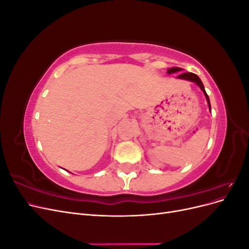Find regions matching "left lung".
I'll use <instances>...</instances> for the list:
<instances>
[{"instance_id":"1","label":"left lung","mask_w":249,"mask_h":249,"mask_svg":"<svg viewBox=\"0 0 249 249\" xmlns=\"http://www.w3.org/2000/svg\"><path fill=\"white\" fill-rule=\"evenodd\" d=\"M182 71V70L179 69V67H172V69H169V70L167 71V72H168V73H173V72H178V71ZM178 78H179V79H184V80H188V81H191V82L196 83V84L200 87V89L202 90V92L205 93V96H206L207 102H208V105H209V108H210V110H211V104H210L209 96H208V94H207V92H206L205 87H203L202 82L200 81V79L196 76V74H195V73H192V72H183V73L178 74Z\"/></svg>"}]
</instances>
